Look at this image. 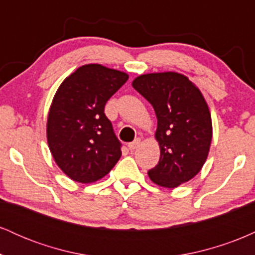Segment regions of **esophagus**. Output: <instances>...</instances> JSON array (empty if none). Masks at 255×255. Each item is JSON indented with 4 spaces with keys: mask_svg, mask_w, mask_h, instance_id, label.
<instances>
[{
    "mask_svg": "<svg viewBox=\"0 0 255 255\" xmlns=\"http://www.w3.org/2000/svg\"><path fill=\"white\" fill-rule=\"evenodd\" d=\"M139 145H140V139H135L134 141H131L128 144V148H129V150H134V148H136Z\"/></svg>",
    "mask_w": 255,
    "mask_h": 255,
    "instance_id": "1",
    "label": "esophagus"
}]
</instances>
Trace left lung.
<instances>
[{"instance_id": "8db88e82", "label": "left lung", "mask_w": 255, "mask_h": 255, "mask_svg": "<svg viewBox=\"0 0 255 255\" xmlns=\"http://www.w3.org/2000/svg\"><path fill=\"white\" fill-rule=\"evenodd\" d=\"M131 85L157 116L160 157L147 172L151 181L175 188L192 180L206 162L212 140L211 114L200 90L175 72L142 74Z\"/></svg>"}]
</instances>
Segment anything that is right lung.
<instances>
[{
  "instance_id": "add662e5",
  "label": "right lung",
  "mask_w": 255,
  "mask_h": 255,
  "mask_svg": "<svg viewBox=\"0 0 255 255\" xmlns=\"http://www.w3.org/2000/svg\"><path fill=\"white\" fill-rule=\"evenodd\" d=\"M128 80L124 72L85 64L63 80L49 110L46 135L56 164L81 183L101 180L121 157V146L104 108Z\"/></svg>"
}]
</instances>
